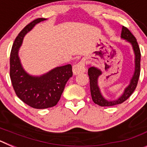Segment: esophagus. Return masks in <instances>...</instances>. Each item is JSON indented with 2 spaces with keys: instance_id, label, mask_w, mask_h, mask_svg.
Returning a JSON list of instances; mask_svg holds the SVG:
<instances>
[{
  "instance_id": "34e87169",
  "label": "esophagus",
  "mask_w": 147,
  "mask_h": 147,
  "mask_svg": "<svg viewBox=\"0 0 147 147\" xmlns=\"http://www.w3.org/2000/svg\"><path fill=\"white\" fill-rule=\"evenodd\" d=\"M73 74L74 75H78L82 73L85 72V62L84 59L78 62L77 64L73 65Z\"/></svg>"
}]
</instances>
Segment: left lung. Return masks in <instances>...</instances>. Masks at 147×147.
<instances>
[{
	"instance_id": "8db88e82",
	"label": "left lung",
	"mask_w": 147,
	"mask_h": 147,
	"mask_svg": "<svg viewBox=\"0 0 147 147\" xmlns=\"http://www.w3.org/2000/svg\"><path fill=\"white\" fill-rule=\"evenodd\" d=\"M121 38L125 40L126 42L130 43L132 45V50L135 54V71L131 78L129 84L128 86L124 88V90L119 98L117 99L109 101L102 96L100 88L98 87V77L102 74V71L96 67H90L88 69V76L90 79V88L91 93L92 99L93 102L102 107H110L114 105H119L125 102L127 98L130 96L132 93L134 92L137 86L138 81L140 76V68H141V51L139 46L137 42L136 37L133 36L129 29L124 26H122Z\"/></svg>"
}]
</instances>
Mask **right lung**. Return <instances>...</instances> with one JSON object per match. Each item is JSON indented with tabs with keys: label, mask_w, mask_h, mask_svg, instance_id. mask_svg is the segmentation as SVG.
<instances>
[{
	"label": "right lung",
	"mask_w": 147,
	"mask_h": 147,
	"mask_svg": "<svg viewBox=\"0 0 147 147\" xmlns=\"http://www.w3.org/2000/svg\"><path fill=\"white\" fill-rule=\"evenodd\" d=\"M45 20L37 18L23 28L15 39L10 54V78L13 88L18 98L35 109L55 106L66 83L73 76L70 64L54 67L41 76L30 75L23 67L18 54L23 38L35 25Z\"/></svg>",
	"instance_id": "right-lung-1"
}]
</instances>
